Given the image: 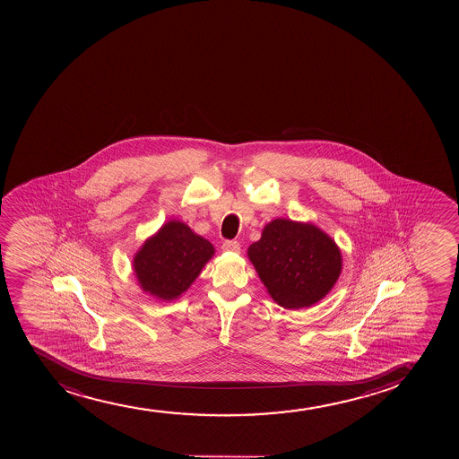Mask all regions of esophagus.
<instances>
[{
    "label": "esophagus",
    "instance_id": "esophagus-1",
    "mask_svg": "<svg viewBox=\"0 0 459 459\" xmlns=\"http://www.w3.org/2000/svg\"><path fill=\"white\" fill-rule=\"evenodd\" d=\"M221 249L228 251V253H238L240 251V243L238 240H225L223 245H221Z\"/></svg>",
    "mask_w": 459,
    "mask_h": 459
}]
</instances>
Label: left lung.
<instances>
[{"label":"left lung","mask_w":459,"mask_h":459,"mask_svg":"<svg viewBox=\"0 0 459 459\" xmlns=\"http://www.w3.org/2000/svg\"><path fill=\"white\" fill-rule=\"evenodd\" d=\"M271 297L286 309L314 305L333 290L342 273V254L322 230L275 219L248 248Z\"/></svg>","instance_id":"1"}]
</instances>
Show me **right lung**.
I'll use <instances>...</instances> for the list:
<instances>
[{
	"label": "right lung",
	"instance_id": "add662e5",
	"mask_svg": "<svg viewBox=\"0 0 459 459\" xmlns=\"http://www.w3.org/2000/svg\"><path fill=\"white\" fill-rule=\"evenodd\" d=\"M214 254L206 238L182 221H171L143 243L134 257V273L145 292L173 300L190 288Z\"/></svg>",
	"mask_w": 459,
	"mask_h": 459
}]
</instances>
